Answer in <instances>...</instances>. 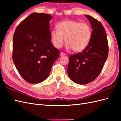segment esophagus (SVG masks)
<instances>
[{
	"label": "esophagus",
	"mask_w": 121,
	"mask_h": 121,
	"mask_svg": "<svg viewBox=\"0 0 121 121\" xmlns=\"http://www.w3.org/2000/svg\"><path fill=\"white\" fill-rule=\"evenodd\" d=\"M60 56H65V53H63V52H61L60 53Z\"/></svg>",
	"instance_id": "34e87169"
}]
</instances>
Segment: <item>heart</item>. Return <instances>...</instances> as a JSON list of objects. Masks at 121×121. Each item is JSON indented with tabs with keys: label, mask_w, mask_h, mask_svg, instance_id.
Returning <instances> with one entry per match:
<instances>
[{
	"label": "heart",
	"mask_w": 121,
	"mask_h": 121,
	"mask_svg": "<svg viewBox=\"0 0 121 121\" xmlns=\"http://www.w3.org/2000/svg\"><path fill=\"white\" fill-rule=\"evenodd\" d=\"M57 30L51 32V40L54 46L60 48L63 45L65 38L68 49H72L75 52H82L87 47L91 41V30L86 23L66 20L56 26Z\"/></svg>",
	"instance_id": "b5f03b06"
}]
</instances>
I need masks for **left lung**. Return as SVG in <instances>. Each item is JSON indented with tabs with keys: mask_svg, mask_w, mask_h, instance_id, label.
I'll list each match as a JSON object with an SVG mask.
<instances>
[{
	"mask_svg": "<svg viewBox=\"0 0 121 121\" xmlns=\"http://www.w3.org/2000/svg\"><path fill=\"white\" fill-rule=\"evenodd\" d=\"M91 24V41L82 52L70 56L68 67L69 78L74 83L84 85L96 79L108 56V43L106 31L97 20L85 15Z\"/></svg>",
	"mask_w": 121,
	"mask_h": 121,
	"instance_id": "1",
	"label": "left lung"
}]
</instances>
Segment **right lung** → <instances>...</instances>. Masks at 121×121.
<instances>
[{"mask_svg": "<svg viewBox=\"0 0 121 121\" xmlns=\"http://www.w3.org/2000/svg\"><path fill=\"white\" fill-rule=\"evenodd\" d=\"M50 14L33 13L20 23L13 37L14 64L24 80L37 84L48 78L60 51L51 42Z\"/></svg>", "mask_w": 121, "mask_h": 121, "instance_id": "add662e5", "label": "right lung"}]
</instances>
